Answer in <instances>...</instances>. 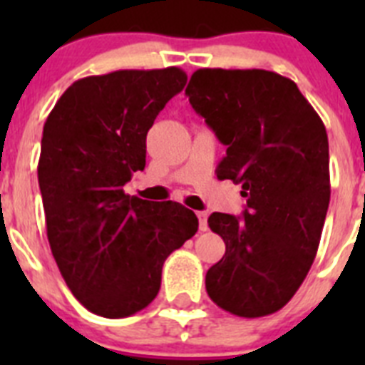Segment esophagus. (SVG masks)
Masks as SVG:
<instances>
[{
	"label": "esophagus",
	"mask_w": 365,
	"mask_h": 365,
	"mask_svg": "<svg viewBox=\"0 0 365 365\" xmlns=\"http://www.w3.org/2000/svg\"><path fill=\"white\" fill-rule=\"evenodd\" d=\"M197 217H199V230L201 232L208 230V214H206V212H197Z\"/></svg>",
	"instance_id": "1"
}]
</instances>
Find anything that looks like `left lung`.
<instances>
[{"instance_id": "obj_1", "label": "left lung", "mask_w": 365, "mask_h": 365, "mask_svg": "<svg viewBox=\"0 0 365 365\" xmlns=\"http://www.w3.org/2000/svg\"><path fill=\"white\" fill-rule=\"evenodd\" d=\"M186 95L227 146L217 177L247 197L241 219L208 217L227 250L206 272V292L230 314H272L318 252L331 197L325 125L298 86L272 71L197 69Z\"/></svg>"}]
</instances>
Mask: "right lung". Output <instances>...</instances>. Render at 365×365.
I'll return each mask as SVG.
<instances>
[{
    "mask_svg": "<svg viewBox=\"0 0 365 365\" xmlns=\"http://www.w3.org/2000/svg\"><path fill=\"white\" fill-rule=\"evenodd\" d=\"M186 78L179 67L86 76L45 120L38 182L47 240L74 298L104 318L148 307L166 257L199 228L180 202L124 192L146 166L148 131Z\"/></svg>",
    "mask_w": 365,
    "mask_h": 365,
    "instance_id": "1",
    "label": "right lung"
}]
</instances>
